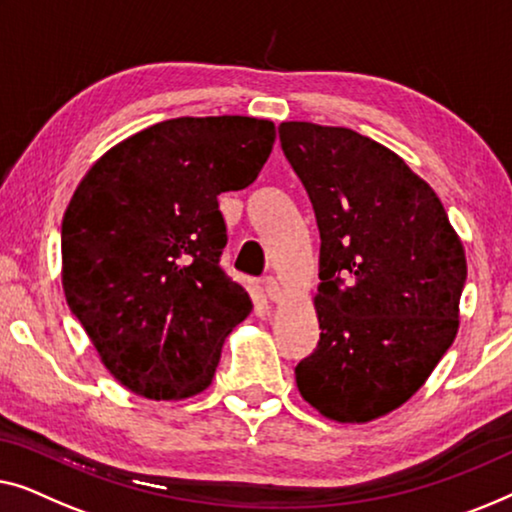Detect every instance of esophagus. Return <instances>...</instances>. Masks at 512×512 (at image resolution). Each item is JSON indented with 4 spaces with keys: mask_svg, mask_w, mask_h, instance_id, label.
<instances>
[{
    "mask_svg": "<svg viewBox=\"0 0 512 512\" xmlns=\"http://www.w3.org/2000/svg\"><path fill=\"white\" fill-rule=\"evenodd\" d=\"M262 287H264V294H266V297H269L271 301H278V299H280V285H278L276 278L266 276Z\"/></svg>",
    "mask_w": 512,
    "mask_h": 512,
    "instance_id": "1",
    "label": "esophagus"
}]
</instances>
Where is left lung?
Instances as JSON below:
<instances>
[{"label":"left lung","mask_w":512,"mask_h":512,"mask_svg":"<svg viewBox=\"0 0 512 512\" xmlns=\"http://www.w3.org/2000/svg\"><path fill=\"white\" fill-rule=\"evenodd\" d=\"M320 229V341L294 369L315 410L369 422L424 385L459 327L466 255L436 192L345 127L280 122Z\"/></svg>","instance_id":"obj_1"}]
</instances>
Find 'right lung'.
Masks as SVG:
<instances>
[{
  "instance_id": "add662e5",
  "label": "right lung",
  "mask_w": 512,
  "mask_h": 512,
  "mask_svg": "<svg viewBox=\"0 0 512 512\" xmlns=\"http://www.w3.org/2000/svg\"><path fill=\"white\" fill-rule=\"evenodd\" d=\"M276 127L246 115L174 118L92 164L62 220V287L106 369L146 399H187L215 376L253 311L222 271L218 194L269 160Z\"/></svg>"
}]
</instances>
